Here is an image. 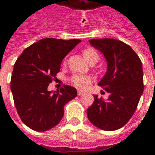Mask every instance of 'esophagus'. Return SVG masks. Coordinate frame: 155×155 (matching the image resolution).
I'll return each instance as SVG.
<instances>
[{
  "label": "esophagus",
  "instance_id": "34e87169",
  "mask_svg": "<svg viewBox=\"0 0 155 155\" xmlns=\"http://www.w3.org/2000/svg\"><path fill=\"white\" fill-rule=\"evenodd\" d=\"M77 94H78V95H81V94H83V92L81 91H78Z\"/></svg>",
  "mask_w": 155,
  "mask_h": 155
}]
</instances>
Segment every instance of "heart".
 I'll list each match as a JSON object with an SVG mask.
<instances>
[{"instance_id":"b5f03b06","label":"heart","mask_w":155,"mask_h":155,"mask_svg":"<svg viewBox=\"0 0 155 155\" xmlns=\"http://www.w3.org/2000/svg\"><path fill=\"white\" fill-rule=\"evenodd\" d=\"M83 56L85 59V61L88 63H90L91 61L99 60V54L98 52L94 48L88 47L83 50ZM71 84L74 85V87L83 90L87 86L88 84H90L91 82V78L88 75H81V74H74L71 78Z\"/></svg>"}]
</instances>
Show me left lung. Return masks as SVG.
<instances>
[{
  "mask_svg": "<svg viewBox=\"0 0 155 155\" xmlns=\"http://www.w3.org/2000/svg\"><path fill=\"white\" fill-rule=\"evenodd\" d=\"M89 41L107 61V72L98 84L110 93V96L104 101L94 95V103L87 109L88 119L101 130H116L130 120L143 94L142 62L123 41L110 38Z\"/></svg>",
  "mask_w": 155,
  "mask_h": 155,
  "instance_id": "8db88e82",
  "label": "left lung"
}]
</instances>
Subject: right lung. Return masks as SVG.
<instances>
[{
	"label": "right lung",
	"instance_id": "obj_1",
	"mask_svg": "<svg viewBox=\"0 0 155 155\" xmlns=\"http://www.w3.org/2000/svg\"><path fill=\"white\" fill-rule=\"evenodd\" d=\"M81 40L45 38L24 50L17 58L11 79V91L19 116L26 126L42 132L57 125L64 106L77 95L64 84L51 93L48 85L55 78L65 55Z\"/></svg>",
	"mask_w": 155,
	"mask_h": 155
}]
</instances>
